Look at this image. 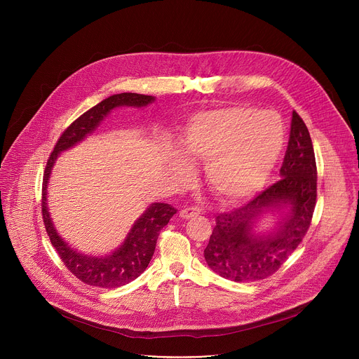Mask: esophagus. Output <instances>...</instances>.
<instances>
[{
	"instance_id": "34e87169",
	"label": "esophagus",
	"mask_w": 359,
	"mask_h": 359,
	"mask_svg": "<svg viewBox=\"0 0 359 359\" xmlns=\"http://www.w3.org/2000/svg\"><path fill=\"white\" fill-rule=\"evenodd\" d=\"M200 215V209L198 208H189V209H183L180 212V217L182 219H191V217H197Z\"/></svg>"
}]
</instances>
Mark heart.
Masks as SVG:
<instances>
[{"label":"heart","mask_w":359,"mask_h":359,"mask_svg":"<svg viewBox=\"0 0 359 359\" xmlns=\"http://www.w3.org/2000/svg\"><path fill=\"white\" fill-rule=\"evenodd\" d=\"M179 143L186 161L204 163V182L212 193L237 203L264 186L283 153L285 129L274 112L226 107L194 114ZM173 176L180 184L190 179V168L179 156Z\"/></svg>","instance_id":"1"}]
</instances>
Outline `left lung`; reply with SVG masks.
I'll list each match as a JSON object with an SVG mask.
<instances>
[{"label": "left lung", "mask_w": 359, "mask_h": 359, "mask_svg": "<svg viewBox=\"0 0 359 359\" xmlns=\"http://www.w3.org/2000/svg\"><path fill=\"white\" fill-rule=\"evenodd\" d=\"M280 176L244 206L216 217L204 260L220 277L236 283L270 277L310 229L317 200V166L310 132L295 111ZM269 214L276 217L275 227L257 232L259 220Z\"/></svg>", "instance_id": "1"}]
</instances>
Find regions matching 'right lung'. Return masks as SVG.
<instances>
[{
    "label": "right lung",
    "instance_id": "add662e5",
    "mask_svg": "<svg viewBox=\"0 0 359 359\" xmlns=\"http://www.w3.org/2000/svg\"><path fill=\"white\" fill-rule=\"evenodd\" d=\"M155 96L140 93H116L112 95L92 109L79 116L58 139L53 153L48 159L43 184H42V219L50 243L67 269L81 281L92 287L100 288H118L135 278H137L149 266L151 255L155 252L156 241L161 230L176 215V209L168 203H151L142 213V216L133 223L123 243L112 252L105 255H90L72 248L57 231L48 210V182L58 156L62 151L74 147L82 142L88 135L93 133L100 122L104 121L114 109L121 107L144 108Z\"/></svg>",
    "mask_w": 359,
    "mask_h": 359
}]
</instances>
